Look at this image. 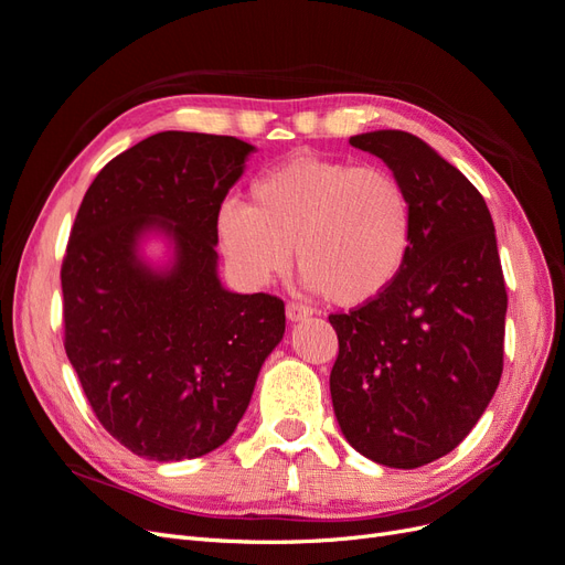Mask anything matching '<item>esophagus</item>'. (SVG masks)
<instances>
[{"mask_svg":"<svg viewBox=\"0 0 565 565\" xmlns=\"http://www.w3.org/2000/svg\"><path fill=\"white\" fill-rule=\"evenodd\" d=\"M285 313H287V320L299 322V320L311 318V316H313V309H309V306H303V303H297V301H289Z\"/></svg>","mask_w":565,"mask_h":565,"instance_id":"1","label":"esophagus"}]
</instances>
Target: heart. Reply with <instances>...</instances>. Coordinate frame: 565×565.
Returning a JSON list of instances; mask_svg holds the SVG:
<instances>
[{
    "label": "heart",
    "instance_id": "heart-1",
    "mask_svg": "<svg viewBox=\"0 0 565 565\" xmlns=\"http://www.w3.org/2000/svg\"><path fill=\"white\" fill-rule=\"evenodd\" d=\"M415 210L403 181L384 167L301 152L249 185V207L216 212V241L243 282L264 287L295 259L306 282L337 306L382 297L403 273Z\"/></svg>",
    "mask_w": 565,
    "mask_h": 565
}]
</instances>
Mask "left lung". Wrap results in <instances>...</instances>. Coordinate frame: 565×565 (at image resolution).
<instances>
[{
  "mask_svg": "<svg viewBox=\"0 0 565 565\" xmlns=\"http://www.w3.org/2000/svg\"><path fill=\"white\" fill-rule=\"evenodd\" d=\"M349 143L403 181L415 237L382 297L330 316L339 339L332 405L351 448L417 469L469 436L500 384L507 287L498 237L483 195L419 136L380 129Z\"/></svg>",
  "mask_w": 565,
  "mask_h": 565,
  "instance_id": "8db88e82",
  "label": "left lung"
}]
</instances>
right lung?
Here are the masks:
<instances>
[{
  "label": "right lung",
  "mask_w": 565,
  "mask_h": 565,
  "mask_svg": "<svg viewBox=\"0 0 565 565\" xmlns=\"http://www.w3.org/2000/svg\"><path fill=\"white\" fill-rule=\"evenodd\" d=\"M256 148L160 131L100 169L61 268L65 353L104 429L156 461L233 436L285 334V303L218 280L216 212ZM150 236L168 259L145 254Z\"/></svg>",
  "instance_id": "1"
}]
</instances>
